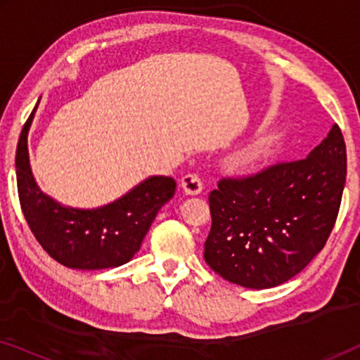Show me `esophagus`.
Segmentation results:
<instances>
[{
	"label": "esophagus",
	"mask_w": 360,
	"mask_h": 360,
	"mask_svg": "<svg viewBox=\"0 0 360 360\" xmlns=\"http://www.w3.org/2000/svg\"><path fill=\"white\" fill-rule=\"evenodd\" d=\"M181 188L186 195H198L203 190V181L196 174H188L181 179Z\"/></svg>",
	"instance_id": "34e87169"
}]
</instances>
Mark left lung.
<instances>
[{"label": "left lung", "instance_id": "left-lung-1", "mask_svg": "<svg viewBox=\"0 0 360 360\" xmlns=\"http://www.w3.org/2000/svg\"><path fill=\"white\" fill-rule=\"evenodd\" d=\"M338 124L302 160L280 162L210 193L205 260L224 280L272 288L302 272L336 223L347 174Z\"/></svg>", "mask_w": 360, "mask_h": 360}]
</instances>
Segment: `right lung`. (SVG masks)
Listing matches in <instances>:
<instances>
[{
	"label": "right lung",
	"instance_id": "1",
	"mask_svg": "<svg viewBox=\"0 0 360 360\" xmlns=\"http://www.w3.org/2000/svg\"><path fill=\"white\" fill-rule=\"evenodd\" d=\"M37 105L22 127L16 149L19 203L34 238L52 259L70 269L100 270L129 262L159 210L174 196L175 180L149 176L121 198L93 210L57 203L39 188L29 164L27 134Z\"/></svg>",
	"mask_w": 360,
	"mask_h": 360
}]
</instances>
